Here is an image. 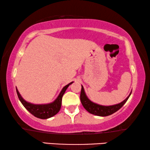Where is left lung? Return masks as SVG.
Segmentation results:
<instances>
[{"label":"left lung","instance_id":"8db88e82","mask_svg":"<svg viewBox=\"0 0 150 150\" xmlns=\"http://www.w3.org/2000/svg\"><path fill=\"white\" fill-rule=\"evenodd\" d=\"M131 93H132V92H131ZM130 94L124 100V101L122 102L120 104L108 106H102L99 105V104L93 103V102H92L91 100L88 99L87 96H86V94L85 93V91H84L83 87L82 86L80 98H81V103L84 106V108H85L88 112L93 115H95L104 117L112 115V113H114V112L117 111L118 110H120V108L124 106V104L126 103L127 100H128L129 97H130Z\"/></svg>","mask_w":150,"mask_h":150}]
</instances>
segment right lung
I'll use <instances>...</instances> for the list:
<instances>
[{
	"instance_id": "obj_1",
	"label": "right lung",
	"mask_w": 150,
	"mask_h": 150,
	"mask_svg": "<svg viewBox=\"0 0 150 150\" xmlns=\"http://www.w3.org/2000/svg\"><path fill=\"white\" fill-rule=\"evenodd\" d=\"M72 83L73 82H71L68 85L65 86L63 88V89L61 90L60 94H59L57 99L52 103L48 104H40V105H39V104H33L28 103L22 98L17 89H16V92H17L18 98H19L20 102H22V104H23V106L26 108V110L28 112H30L33 115L36 117L45 120V119L50 118L51 117L55 115L57 113H58L61 109V102H62L63 94L66 91L67 88L69 87V85H71Z\"/></svg>"
}]
</instances>
